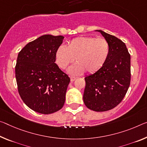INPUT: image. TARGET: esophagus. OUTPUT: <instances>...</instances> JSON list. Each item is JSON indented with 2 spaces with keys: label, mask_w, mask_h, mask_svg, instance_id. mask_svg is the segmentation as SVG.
<instances>
[{
  "label": "esophagus",
  "mask_w": 147,
  "mask_h": 147,
  "mask_svg": "<svg viewBox=\"0 0 147 147\" xmlns=\"http://www.w3.org/2000/svg\"><path fill=\"white\" fill-rule=\"evenodd\" d=\"M76 77H74V76H71V82H73L76 80Z\"/></svg>",
  "instance_id": "esophagus-1"
}]
</instances>
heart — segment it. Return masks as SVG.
<instances>
[{
  "instance_id": "obj_1",
  "label": "heart",
  "mask_w": 147,
  "mask_h": 147,
  "mask_svg": "<svg viewBox=\"0 0 147 147\" xmlns=\"http://www.w3.org/2000/svg\"><path fill=\"white\" fill-rule=\"evenodd\" d=\"M109 54L108 42L103 38L94 36H79L69 42L67 47L61 46L55 52V63L59 68L66 69L74 61L76 63L70 67L71 75H80L85 71L95 73L102 68Z\"/></svg>"
}]
</instances>
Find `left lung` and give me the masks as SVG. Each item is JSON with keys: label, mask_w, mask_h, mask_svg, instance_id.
<instances>
[{"label": "left lung", "mask_w": 147, "mask_h": 147, "mask_svg": "<svg viewBox=\"0 0 147 147\" xmlns=\"http://www.w3.org/2000/svg\"><path fill=\"white\" fill-rule=\"evenodd\" d=\"M109 45V54L102 68L85 77L83 100L85 105L97 112L115 108L124 99L130 84V55L119 38L101 30Z\"/></svg>", "instance_id": "left-lung-1"}]
</instances>
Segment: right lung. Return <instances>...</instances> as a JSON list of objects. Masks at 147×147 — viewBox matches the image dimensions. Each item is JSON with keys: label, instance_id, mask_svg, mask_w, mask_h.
I'll return each mask as SVG.
<instances>
[{"label": "right lung", "instance_id": "add662e5", "mask_svg": "<svg viewBox=\"0 0 147 147\" xmlns=\"http://www.w3.org/2000/svg\"><path fill=\"white\" fill-rule=\"evenodd\" d=\"M64 36L44 34L18 53L16 78L21 98L37 113L48 115L64 105L70 78L59 68L55 52Z\"/></svg>", "mask_w": 147, "mask_h": 147}]
</instances>
